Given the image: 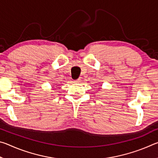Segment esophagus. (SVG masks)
I'll return each mask as SVG.
<instances>
[{"mask_svg":"<svg viewBox=\"0 0 158 158\" xmlns=\"http://www.w3.org/2000/svg\"><path fill=\"white\" fill-rule=\"evenodd\" d=\"M80 81H81V79H77V80H75V81H74V82H75V83H79Z\"/></svg>","mask_w":158,"mask_h":158,"instance_id":"obj_1","label":"esophagus"}]
</instances>
